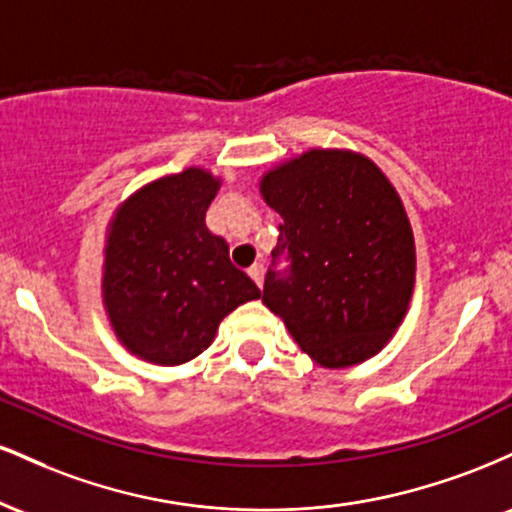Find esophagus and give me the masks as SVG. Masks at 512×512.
<instances>
[{
  "label": "esophagus",
  "mask_w": 512,
  "mask_h": 512,
  "mask_svg": "<svg viewBox=\"0 0 512 512\" xmlns=\"http://www.w3.org/2000/svg\"><path fill=\"white\" fill-rule=\"evenodd\" d=\"M248 274H250V279L255 281L257 286H262V281H264V264H260V262L252 264V267L248 269Z\"/></svg>",
  "instance_id": "34e87169"
}]
</instances>
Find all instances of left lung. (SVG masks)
Listing matches in <instances>:
<instances>
[{"instance_id":"left-lung-1","label":"left lung","mask_w":512,"mask_h":512,"mask_svg":"<svg viewBox=\"0 0 512 512\" xmlns=\"http://www.w3.org/2000/svg\"><path fill=\"white\" fill-rule=\"evenodd\" d=\"M262 197L284 219L262 303L320 366L378 354L407 313L416 267L390 180L368 158L315 149L264 175Z\"/></svg>"}]
</instances>
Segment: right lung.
<instances>
[{
    "label": "right lung",
    "mask_w": 512,
    "mask_h": 512,
    "mask_svg": "<svg viewBox=\"0 0 512 512\" xmlns=\"http://www.w3.org/2000/svg\"><path fill=\"white\" fill-rule=\"evenodd\" d=\"M216 190L219 180L187 168L142 187L110 226L105 305L120 342L146 361L199 356L223 317L262 296L204 223Z\"/></svg>",
    "instance_id": "obj_1"
}]
</instances>
